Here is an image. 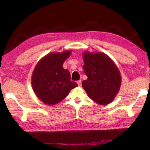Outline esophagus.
Instances as JSON below:
<instances>
[{
  "instance_id": "34e87169",
  "label": "esophagus",
  "mask_w": 150,
  "mask_h": 150,
  "mask_svg": "<svg viewBox=\"0 0 150 150\" xmlns=\"http://www.w3.org/2000/svg\"><path fill=\"white\" fill-rule=\"evenodd\" d=\"M77 84H78L79 86V87H81V80H79L77 81Z\"/></svg>"
}]
</instances>
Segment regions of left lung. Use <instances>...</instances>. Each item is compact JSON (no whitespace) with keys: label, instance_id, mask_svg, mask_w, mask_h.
<instances>
[{"label":"left lung","instance_id":"8db88e82","mask_svg":"<svg viewBox=\"0 0 150 150\" xmlns=\"http://www.w3.org/2000/svg\"><path fill=\"white\" fill-rule=\"evenodd\" d=\"M83 59V69L88 78L82 85L89 98L100 105L111 103L121 84L120 72L115 63L103 53L86 52Z\"/></svg>","mask_w":150,"mask_h":150}]
</instances>
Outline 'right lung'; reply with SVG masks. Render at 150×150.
Segmentation results:
<instances>
[{
    "label": "right lung",
    "instance_id": "1",
    "mask_svg": "<svg viewBox=\"0 0 150 150\" xmlns=\"http://www.w3.org/2000/svg\"><path fill=\"white\" fill-rule=\"evenodd\" d=\"M71 52L52 53L38 63L33 72L32 85L38 98L46 105H54L65 98L77 84L71 81L67 69L63 67Z\"/></svg>",
    "mask_w": 150,
    "mask_h": 150
}]
</instances>
